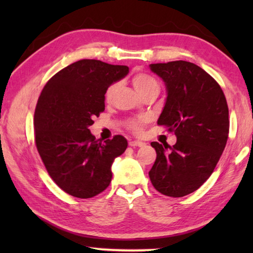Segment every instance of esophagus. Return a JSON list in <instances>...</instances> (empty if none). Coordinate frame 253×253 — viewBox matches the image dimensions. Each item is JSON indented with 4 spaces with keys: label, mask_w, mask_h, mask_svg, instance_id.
Here are the masks:
<instances>
[{
    "label": "esophagus",
    "mask_w": 253,
    "mask_h": 253,
    "mask_svg": "<svg viewBox=\"0 0 253 253\" xmlns=\"http://www.w3.org/2000/svg\"><path fill=\"white\" fill-rule=\"evenodd\" d=\"M129 146H131V147H145V146H146V143L140 142V140H131V142H129Z\"/></svg>",
    "instance_id": "34e87169"
}]
</instances>
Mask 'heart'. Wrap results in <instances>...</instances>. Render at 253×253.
Returning a JSON list of instances; mask_svg holds the SVG:
<instances>
[{"instance_id":"heart-1","label":"heart","mask_w":253,"mask_h":253,"mask_svg":"<svg viewBox=\"0 0 253 253\" xmlns=\"http://www.w3.org/2000/svg\"><path fill=\"white\" fill-rule=\"evenodd\" d=\"M132 85H134L135 90L138 92V95H142V93L148 92V91H160V84H158L157 80L154 79L152 76L147 74H137L132 77ZM117 84H111L108 88L106 89L105 92V99L110 100L113 98L115 91H116ZM145 119L144 118H138V119H132L128 124V127L129 129L135 132V134H139L143 129Z\"/></svg>"}]
</instances>
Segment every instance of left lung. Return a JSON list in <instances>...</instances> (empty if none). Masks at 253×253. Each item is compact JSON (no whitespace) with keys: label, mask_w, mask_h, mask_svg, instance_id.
Returning a JSON list of instances; mask_svg holds the SVG:
<instances>
[{"label":"left lung","mask_w":253,"mask_h":253,"mask_svg":"<svg viewBox=\"0 0 253 253\" xmlns=\"http://www.w3.org/2000/svg\"><path fill=\"white\" fill-rule=\"evenodd\" d=\"M151 70L164 81L166 100L158 125L174 131L173 147L151 143L156 161L149 170L160 193L182 198L211 176L229 135V108L219 84L192 62L152 63Z\"/></svg>","instance_id":"left-lung-1"}]
</instances>
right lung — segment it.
I'll list each match as a JSON object with an SVG mask.
<instances>
[{"mask_svg": "<svg viewBox=\"0 0 253 253\" xmlns=\"http://www.w3.org/2000/svg\"><path fill=\"white\" fill-rule=\"evenodd\" d=\"M127 66L84 59L55 74L34 111V135L41 160L57 185L75 198L89 199L110 184L111 165L127 148L116 135L98 143L89 126L105 110V92L126 77Z\"/></svg>", "mask_w": 253, "mask_h": 253, "instance_id": "right-lung-1", "label": "right lung"}]
</instances>
